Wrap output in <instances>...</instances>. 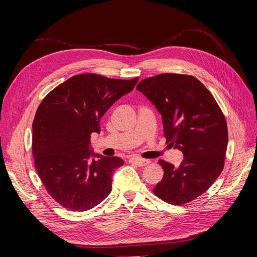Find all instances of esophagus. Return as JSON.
I'll return each instance as SVG.
<instances>
[{
	"label": "esophagus",
	"mask_w": 257,
	"mask_h": 257,
	"mask_svg": "<svg viewBox=\"0 0 257 257\" xmlns=\"http://www.w3.org/2000/svg\"><path fill=\"white\" fill-rule=\"evenodd\" d=\"M128 162L130 163H134V164L141 166V167L146 166V165H148L150 163L149 160H145V159H141V158H131L128 160Z\"/></svg>",
	"instance_id": "esophagus-1"
}]
</instances>
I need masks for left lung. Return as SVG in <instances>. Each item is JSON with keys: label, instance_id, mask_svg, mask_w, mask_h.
I'll return each mask as SVG.
<instances>
[{"label": "left lung", "instance_id": "left-lung-1", "mask_svg": "<svg viewBox=\"0 0 257 257\" xmlns=\"http://www.w3.org/2000/svg\"><path fill=\"white\" fill-rule=\"evenodd\" d=\"M136 89L162 114L166 143L184 155L179 167L159 161L164 176L153 193L168 204H188L204 194L224 168L225 116L210 91L191 75L160 74L142 80Z\"/></svg>", "mask_w": 257, "mask_h": 257}]
</instances>
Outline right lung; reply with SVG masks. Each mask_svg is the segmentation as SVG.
<instances>
[{"label":"right lung","mask_w":257,"mask_h":257,"mask_svg":"<svg viewBox=\"0 0 257 257\" xmlns=\"http://www.w3.org/2000/svg\"><path fill=\"white\" fill-rule=\"evenodd\" d=\"M138 77L112 79L80 74L59 84L38 106L33 121L34 164L49 195L71 211L94 208L111 192L112 174L124 162L96 154L91 160L92 133L121 96L134 89Z\"/></svg>","instance_id":"add662e5"}]
</instances>
